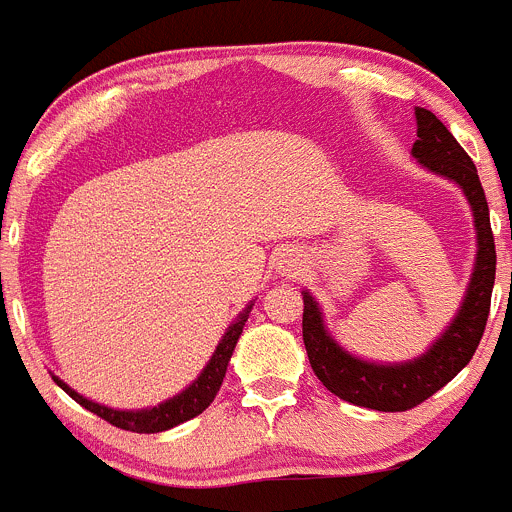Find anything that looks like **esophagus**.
<instances>
[{
	"mask_svg": "<svg viewBox=\"0 0 512 512\" xmlns=\"http://www.w3.org/2000/svg\"><path fill=\"white\" fill-rule=\"evenodd\" d=\"M303 267V257L298 255V250H285L278 260V272L283 275H295Z\"/></svg>",
	"mask_w": 512,
	"mask_h": 512,
	"instance_id": "esophagus-1",
	"label": "esophagus"
}]
</instances>
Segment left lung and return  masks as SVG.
<instances>
[{"label": "left lung", "mask_w": 512, "mask_h": 512, "mask_svg": "<svg viewBox=\"0 0 512 512\" xmlns=\"http://www.w3.org/2000/svg\"><path fill=\"white\" fill-rule=\"evenodd\" d=\"M417 141L412 159L432 174L455 181L472 209L477 255L462 303L432 346L409 361L379 364L346 351L323 321L318 300L303 290V343L315 376L338 399L376 412H407L455 379L480 346L495 285V240L490 209L475 164L465 148L427 108H414Z\"/></svg>", "instance_id": "obj_1"}]
</instances>
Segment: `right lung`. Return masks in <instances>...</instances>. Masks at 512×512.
<instances>
[{"instance_id": "obj_1", "label": "right lung", "mask_w": 512, "mask_h": 512, "mask_svg": "<svg viewBox=\"0 0 512 512\" xmlns=\"http://www.w3.org/2000/svg\"><path fill=\"white\" fill-rule=\"evenodd\" d=\"M252 305H255V300H250V303H247V308H242V313L237 315L232 323H229V328L224 331L222 341L217 343V348H214L212 358L207 361V366L202 369V374L191 381L184 391H179V394L171 396V399L161 401V404H156V407L113 409V407H105V404H98V401L88 399V396L78 394V391H75L73 386L65 384L60 376L52 374V381H55V384L60 386L65 394L73 396L80 407H85L88 412L98 414L100 419L111 422L113 427H121V429H128V432H138V434L164 432V429H171V427H176V424L189 422V419L199 417V414H202L204 409L212 404L214 396H217V391H219V386H222L224 374H227L229 358H232L234 346H237V341H240L242 328H245L247 315H250Z\"/></svg>"}]
</instances>
